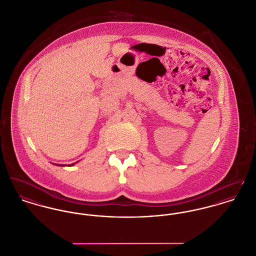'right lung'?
<instances>
[{"instance_id":"add662e5","label":"right lung","mask_w":256,"mask_h":256,"mask_svg":"<svg viewBox=\"0 0 256 256\" xmlns=\"http://www.w3.org/2000/svg\"><path fill=\"white\" fill-rule=\"evenodd\" d=\"M75 164H77V162H74V164H56V166H74Z\"/></svg>"}]
</instances>
